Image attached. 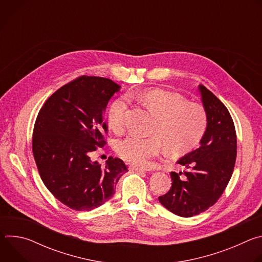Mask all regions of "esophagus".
Here are the masks:
<instances>
[{
	"label": "esophagus",
	"instance_id": "obj_1",
	"mask_svg": "<svg viewBox=\"0 0 262 262\" xmlns=\"http://www.w3.org/2000/svg\"><path fill=\"white\" fill-rule=\"evenodd\" d=\"M129 169H130L132 171H135V172H145V170H144V169H142V168H138V167H135V166L129 167Z\"/></svg>",
	"mask_w": 262,
	"mask_h": 262
}]
</instances>
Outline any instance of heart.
I'll return each instance as SVG.
<instances>
[{"instance_id": "1", "label": "heart", "mask_w": 262, "mask_h": 262, "mask_svg": "<svg viewBox=\"0 0 262 262\" xmlns=\"http://www.w3.org/2000/svg\"><path fill=\"white\" fill-rule=\"evenodd\" d=\"M141 99L157 117L150 138L129 135L117 143L118 155L127 163L146 167L159 157L164 146L171 155H183L195 148L205 134L208 116L205 107L189 101L183 95L163 89H152L141 94ZM129 98L123 95L111 103L107 121L115 132L125 125Z\"/></svg>"}]
</instances>
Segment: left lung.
I'll use <instances>...</instances> for the list:
<instances>
[{"instance_id":"obj_1","label":"left lung","mask_w":262,"mask_h":262,"mask_svg":"<svg viewBox=\"0 0 262 262\" xmlns=\"http://www.w3.org/2000/svg\"><path fill=\"white\" fill-rule=\"evenodd\" d=\"M199 91L208 116L207 128L200 147L177 162L186 170L171 172V189L159 197L167 209L183 217L197 215L219 200L236 160V133L229 111L203 85Z\"/></svg>"}]
</instances>
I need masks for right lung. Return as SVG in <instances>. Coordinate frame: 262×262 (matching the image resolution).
<instances>
[{
    "label": "right lung",
    "instance_id": "1",
    "mask_svg": "<svg viewBox=\"0 0 262 262\" xmlns=\"http://www.w3.org/2000/svg\"><path fill=\"white\" fill-rule=\"evenodd\" d=\"M119 89L106 78L79 77L50 96L35 121L32 150L37 169L48 190L73 210L102 205L127 172L120 159L110 157L104 167L90 159L106 144L104 112Z\"/></svg>",
    "mask_w": 262,
    "mask_h": 262
}]
</instances>
